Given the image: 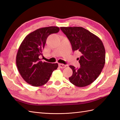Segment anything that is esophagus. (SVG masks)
<instances>
[{"label":"esophagus","instance_id":"1","mask_svg":"<svg viewBox=\"0 0 120 120\" xmlns=\"http://www.w3.org/2000/svg\"><path fill=\"white\" fill-rule=\"evenodd\" d=\"M58 66H59V67L60 68H62V69H63V68H64L66 67V65H64V64H60L58 65Z\"/></svg>","mask_w":120,"mask_h":120}]
</instances>
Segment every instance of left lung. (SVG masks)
Wrapping results in <instances>:
<instances>
[{
  "mask_svg": "<svg viewBox=\"0 0 120 120\" xmlns=\"http://www.w3.org/2000/svg\"><path fill=\"white\" fill-rule=\"evenodd\" d=\"M72 46V50L81 53L79 68L73 66L70 82L75 86L84 87L92 83L103 69L105 64V49L101 39L82 27H61Z\"/></svg>",
  "mask_w": 120,
  "mask_h": 120,
  "instance_id": "obj_1",
  "label": "left lung"
}]
</instances>
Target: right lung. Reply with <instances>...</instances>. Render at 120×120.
I'll use <instances>...</instances> for the list:
<instances>
[{"instance_id": "obj_1", "label": "right lung", "mask_w": 120, "mask_h": 120, "mask_svg": "<svg viewBox=\"0 0 120 120\" xmlns=\"http://www.w3.org/2000/svg\"><path fill=\"white\" fill-rule=\"evenodd\" d=\"M60 28L55 26L39 28L29 34L21 43L17 53L16 63L23 79L34 86H41L49 80L57 63L42 62L39 56L42 55L48 37L57 33Z\"/></svg>"}]
</instances>
